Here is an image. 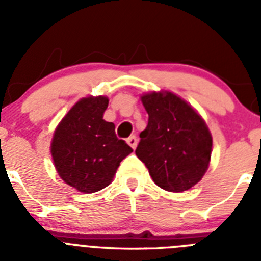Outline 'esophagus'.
I'll list each match as a JSON object with an SVG mask.
<instances>
[{
  "label": "esophagus",
  "mask_w": 261,
  "mask_h": 261,
  "mask_svg": "<svg viewBox=\"0 0 261 261\" xmlns=\"http://www.w3.org/2000/svg\"><path fill=\"white\" fill-rule=\"evenodd\" d=\"M126 142H128V145L130 147H132L133 150L136 149V146H137V138H136V136H130V137L126 140Z\"/></svg>",
  "instance_id": "1"
}]
</instances>
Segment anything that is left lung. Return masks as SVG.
Segmentation results:
<instances>
[{
    "label": "left lung",
    "instance_id": "1",
    "mask_svg": "<svg viewBox=\"0 0 261 261\" xmlns=\"http://www.w3.org/2000/svg\"><path fill=\"white\" fill-rule=\"evenodd\" d=\"M149 115L136 155L151 179L168 192L191 190L211 163L213 138L201 115L176 94L161 90L141 95Z\"/></svg>",
    "mask_w": 261,
    "mask_h": 261
}]
</instances>
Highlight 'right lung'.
<instances>
[{"instance_id":"add662e5","label":"right lung","mask_w":261,"mask_h":261,"mask_svg":"<svg viewBox=\"0 0 261 261\" xmlns=\"http://www.w3.org/2000/svg\"><path fill=\"white\" fill-rule=\"evenodd\" d=\"M107 96L80 99L55 129L50 154L57 174L82 193H94L111 184L120 162L132 147L115 135L114 123L103 119Z\"/></svg>"}]
</instances>
